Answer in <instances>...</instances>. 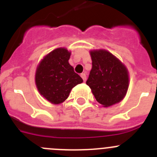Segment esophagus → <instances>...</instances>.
Here are the masks:
<instances>
[{
    "label": "esophagus",
    "mask_w": 157,
    "mask_h": 157,
    "mask_svg": "<svg viewBox=\"0 0 157 157\" xmlns=\"http://www.w3.org/2000/svg\"><path fill=\"white\" fill-rule=\"evenodd\" d=\"M81 77L82 78L83 81L84 82L86 81V73H82V74H81Z\"/></svg>",
    "instance_id": "esophagus-1"
}]
</instances>
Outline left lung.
<instances>
[{
	"label": "left lung",
	"instance_id": "left-lung-1",
	"mask_svg": "<svg viewBox=\"0 0 157 157\" xmlns=\"http://www.w3.org/2000/svg\"><path fill=\"white\" fill-rule=\"evenodd\" d=\"M92 69L86 81L94 98L103 107H110L125 98L129 87L127 67L105 49L90 52Z\"/></svg>",
	"mask_w": 157,
	"mask_h": 157
}]
</instances>
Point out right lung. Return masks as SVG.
I'll return each instance as SVG.
<instances>
[{"label": "right lung", "instance_id": "obj_1", "mask_svg": "<svg viewBox=\"0 0 157 157\" xmlns=\"http://www.w3.org/2000/svg\"><path fill=\"white\" fill-rule=\"evenodd\" d=\"M71 52L57 48L43 57L37 66L35 84L39 94L53 105L68 98L73 87L83 82L69 63Z\"/></svg>", "mask_w": 157, "mask_h": 157}]
</instances>
